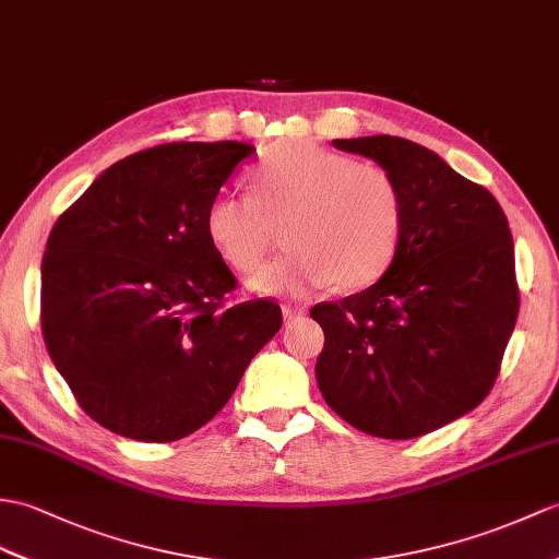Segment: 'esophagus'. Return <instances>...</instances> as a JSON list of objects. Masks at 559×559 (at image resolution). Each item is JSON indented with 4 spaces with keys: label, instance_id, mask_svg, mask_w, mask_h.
<instances>
[{
    "label": "esophagus",
    "instance_id": "1",
    "mask_svg": "<svg viewBox=\"0 0 559 559\" xmlns=\"http://www.w3.org/2000/svg\"><path fill=\"white\" fill-rule=\"evenodd\" d=\"M307 314V309L300 305H283V319L285 321H300Z\"/></svg>",
    "mask_w": 559,
    "mask_h": 559
}]
</instances>
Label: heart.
Instances as JSON below:
<instances>
[{
  "label": "heart",
  "instance_id": "b5f03b06",
  "mask_svg": "<svg viewBox=\"0 0 559 559\" xmlns=\"http://www.w3.org/2000/svg\"><path fill=\"white\" fill-rule=\"evenodd\" d=\"M252 194L218 192L206 204L204 236L224 262L248 274L262 264L285 221L290 245L274 264L248 278L264 295H307L331 281L361 290L391 266L405 226L395 176L357 164L309 140H285L252 168Z\"/></svg>",
  "mask_w": 559,
  "mask_h": 559
}]
</instances>
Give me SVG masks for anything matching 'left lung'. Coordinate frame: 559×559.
<instances>
[{
    "label": "left lung",
    "mask_w": 559,
    "mask_h": 559,
    "mask_svg": "<svg viewBox=\"0 0 559 559\" xmlns=\"http://www.w3.org/2000/svg\"><path fill=\"white\" fill-rule=\"evenodd\" d=\"M333 147L395 176L405 226L379 281L311 307L326 338L319 391L369 436L431 433L481 405L498 379L519 314L508 216L486 188L412 140L371 135Z\"/></svg>",
    "instance_id": "1"
}]
</instances>
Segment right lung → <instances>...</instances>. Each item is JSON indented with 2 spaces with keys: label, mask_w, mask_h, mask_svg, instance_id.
<instances>
[{
  "label": "right lung",
  "mask_w": 559,
  "mask_h": 559,
  "mask_svg": "<svg viewBox=\"0 0 559 559\" xmlns=\"http://www.w3.org/2000/svg\"><path fill=\"white\" fill-rule=\"evenodd\" d=\"M248 142H168L95 178L43 257L47 353L78 405L109 431L171 443L214 419L281 329L274 300L238 288L204 236L206 204Z\"/></svg>",
  "instance_id": "add662e5"
}]
</instances>
